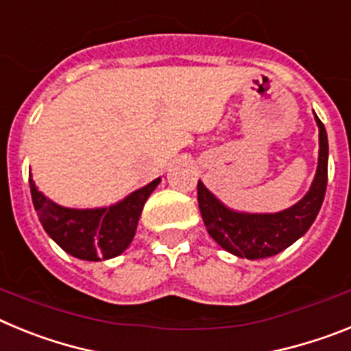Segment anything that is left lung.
Returning <instances> with one entry per match:
<instances>
[{
  "label": "left lung",
  "instance_id": "obj_1",
  "mask_svg": "<svg viewBox=\"0 0 351 351\" xmlns=\"http://www.w3.org/2000/svg\"><path fill=\"white\" fill-rule=\"evenodd\" d=\"M320 128V156L315 181L308 195L295 206L276 214H246L226 209L202 182L198 181L197 195L200 214L210 237L228 253L241 258L258 260L278 255L309 230L324 202L327 190L328 142L325 126L318 116Z\"/></svg>",
  "mask_w": 351,
  "mask_h": 351
}]
</instances>
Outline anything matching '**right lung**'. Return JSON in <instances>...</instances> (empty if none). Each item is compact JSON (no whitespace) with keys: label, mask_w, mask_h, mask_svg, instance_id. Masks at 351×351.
Listing matches in <instances>:
<instances>
[{"label":"right lung","mask_w":351,"mask_h":351,"mask_svg":"<svg viewBox=\"0 0 351 351\" xmlns=\"http://www.w3.org/2000/svg\"><path fill=\"white\" fill-rule=\"evenodd\" d=\"M160 181V178L154 179L123 202L104 209H66L58 206L36 190L31 178L29 188L33 206L45 232L71 256L98 262L114 258L130 246L145 200Z\"/></svg>","instance_id":"right-lung-1"}]
</instances>
